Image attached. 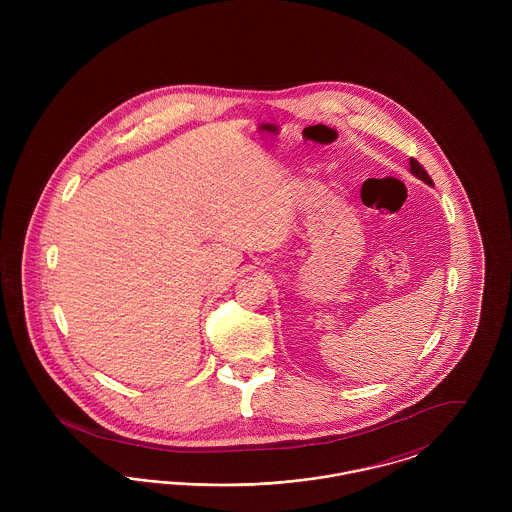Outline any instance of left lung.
I'll use <instances>...</instances> for the list:
<instances>
[{
  "instance_id": "1",
  "label": "left lung",
  "mask_w": 512,
  "mask_h": 512,
  "mask_svg": "<svg viewBox=\"0 0 512 512\" xmlns=\"http://www.w3.org/2000/svg\"><path fill=\"white\" fill-rule=\"evenodd\" d=\"M411 174H414L418 180H422V182H426V184H432V178L428 176V172L424 171V167L418 163V161H414L411 159Z\"/></svg>"
}]
</instances>
